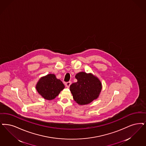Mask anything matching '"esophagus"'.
<instances>
[{"mask_svg":"<svg viewBox=\"0 0 146 146\" xmlns=\"http://www.w3.org/2000/svg\"><path fill=\"white\" fill-rule=\"evenodd\" d=\"M71 83H72V82H67L65 83V85H66V86L67 88H69L70 86V84H71Z\"/></svg>","mask_w":146,"mask_h":146,"instance_id":"esophagus-1","label":"esophagus"}]
</instances>
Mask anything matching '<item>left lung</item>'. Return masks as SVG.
Wrapping results in <instances>:
<instances>
[{
    "mask_svg": "<svg viewBox=\"0 0 146 146\" xmlns=\"http://www.w3.org/2000/svg\"><path fill=\"white\" fill-rule=\"evenodd\" d=\"M76 78L77 82L71 84L70 88L78 104H88L99 97L102 86L97 77L82 72L76 74Z\"/></svg>",
    "mask_w": 146,
    "mask_h": 146,
    "instance_id": "1",
    "label": "left lung"
}]
</instances>
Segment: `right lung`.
<instances>
[{"label": "right lung", "mask_w": 146, "mask_h": 146, "mask_svg": "<svg viewBox=\"0 0 146 146\" xmlns=\"http://www.w3.org/2000/svg\"><path fill=\"white\" fill-rule=\"evenodd\" d=\"M64 88V84L53 74L43 76L37 82L36 88L38 94L47 100L54 99Z\"/></svg>", "instance_id": "right-lung-1"}]
</instances>
